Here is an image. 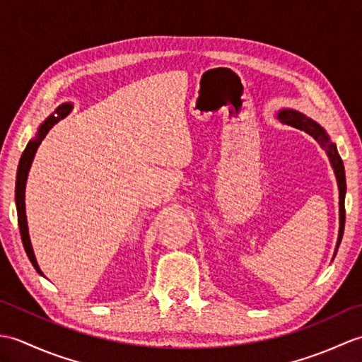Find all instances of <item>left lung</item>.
<instances>
[{"label": "left lung", "mask_w": 362, "mask_h": 362, "mask_svg": "<svg viewBox=\"0 0 362 362\" xmlns=\"http://www.w3.org/2000/svg\"><path fill=\"white\" fill-rule=\"evenodd\" d=\"M276 118H279L281 122H284V124L300 129L308 135H311L314 140H316L322 146V149H325L327 156L329 158V163H332V168L334 169L337 188H339V235H337V244H336V250H334V255H336L337 247H339L341 240H342L344 224H345L344 202H345V189H347V185H345V171H344L342 158L339 156V152H337V149H336V144L329 140V135L327 134V130L322 127L319 122H316L314 119L306 117V115L300 113L297 110H292V109H281L279 113H276Z\"/></svg>", "instance_id": "1"}]
</instances>
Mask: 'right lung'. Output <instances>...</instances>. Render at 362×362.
<instances>
[{
    "label": "right lung",
    "mask_w": 362,
    "mask_h": 362,
    "mask_svg": "<svg viewBox=\"0 0 362 362\" xmlns=\"http://www.w3.org/2000/svg\"><path fill=\"white\" fill-rule=\"evenodd\" d=\"M67 107V110L64 111V107ZM71 110V104H62L59 105L56 112L52 115H49L48 118H46L40 127L37 129V134L33 138V140H29L28 146L25 152H23V156L20 158V163H18V171H17V182H15V205H17V214H18V227H20V235H21V241L23 245H25V250L28 253V258L30 263H33L35 271L43 275V272L40 271V267L37 264V259L34 255V250H33V244H30L29 240V230H28V221H26V206H25V189H26V180H28V174H29V169L30 165H33V160L35 152L38 149V146L43 141V138L46 136V134L49 132V129L57 124V122L65 118L68 113Z\"/></svg>",
    "instance_id": "add662e5"
}]
</instances>
